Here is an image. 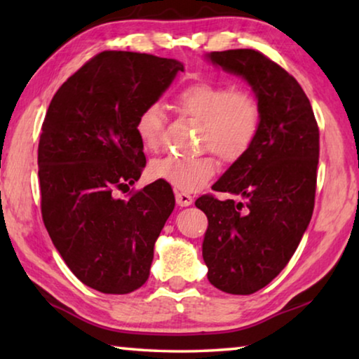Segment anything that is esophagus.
Instances as JSON below:
<instances>
[{
  "instance_id": "34e87169",
  "label": "esophagus",
  "mask_w": 359,
  "mask_h": 359,
  "mask_svg": "<svg viewBox=\"0 0 359 359\" xmlns=\"http://www.w3.org/2000/svg\"><path fill=\"white\" fill-rule=\"evenodd\" d=\"M175 203H177L180 208H187V205H190L193 203V196L184 191H175Z\"/></svg>"
}]
</instances>
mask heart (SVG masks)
<instances>
[{
	"label": "heart",
	"mask_w": 359,
	"mask_h": 359,
	"mask_svg": "<svg viewBox=\"0 0 359 359\" xmlns=\"http://www.w3.org/2000/svg\"><path fill=\"white\" fill-rule=\"evenodd\" d=\"M179 111L203 125L201 145L210 149L223 161H236L252 147L261 126L258 100L247 90L229 85L194 82L175 96ZM165 112L160 104H150L139 112L135 131L145 151H156L161 145ZM150 177L165 180L177 190L196 191L212 179L215 160L209 155L193 158L168 156L154 161Z\"/></svg>",
	"instance_id": "1"
}]
</instances>
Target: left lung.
I'll use <instances>...</instances> for the list:
<instances>
[{"label": "left lung", "instance_id": "1", "mask_svg": "<svg viewBox=\"0 0 359 359\" xmlns=\"http://www.w3.org/2000/svg\"><path fill=\"white\" fill-rule=\"evenodd\" d=\"M208 60L250 85L261 107L252 147L196 199L208 215L203 241L208 278L229 294H252L280 274L311 223L320 133L311 101L293 76L252 48Z\"/></svg>", "mask_w": 359, "mask_h": 359}]
</instances>
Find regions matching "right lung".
I'll list each match as a JSON object with an SVG mask.
<instances>
[{"mask_svg":"<svg viewBox=\"0 0 359 359\" xmlns=\"http://www.w3.org/2000/svg\"><path fill=\"white\" fill-rule=\"evenodd\" d=\"M184 65L149 53L106 50L66 81L47 109L38 147L42 220L79 280L106 294L147 282L154 247L175 199L156 180H139L145 155L139 112L160 100Z\"/></svg>","mask_w":359,"mask_h":359,"instance_id":"right-lung-1","label":"right lung"}]
</instances>
